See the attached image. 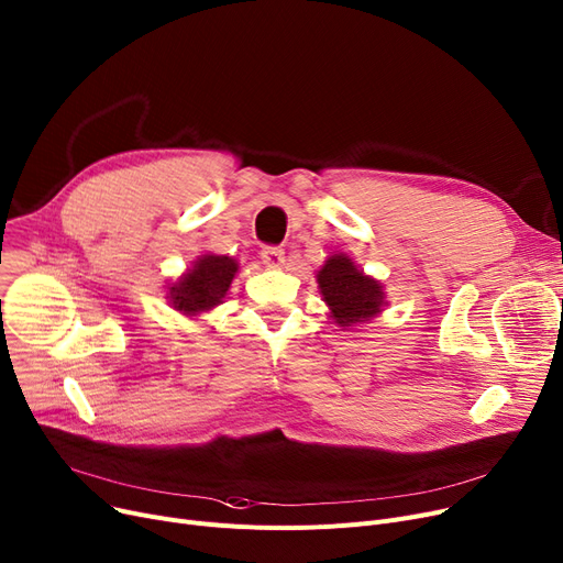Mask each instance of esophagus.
Returning a JSON list of instances; mask_svg holds the SVG:
<instances>
[{"mask_svg":"<svg viewBox=\"0 0 563 563\" xmlns=\"http://www.w3.org/2000/svg\"><path fill=\"white\" fill-rule=\"evenodd\" d=\"M262 262L269 266V269H280V266L285 264V251L280 246H266L262 249Z\"/></svg>","mask_w":563,"mask_h":563,"instance_id":"1","label":"esophagus"}]
</instances>
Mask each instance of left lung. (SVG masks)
I'll return each mask as SVG.
<instances>
[{"label":"left lung","mask_w":563,"mask_h":563,"mask_svg":"<svg viewBox=\"0 0 563 563\" xmlns=\"http://www.w3.org/2000/svg\"><path fill=\"white\" fill-rule=\"evenodd\" d=\"M317 287L329 317L342 331L369 323L388 306L383 283L367 276L346 253H333L321 264Z\"/></svg>","instance_id":"obj_1"}]
</instances>
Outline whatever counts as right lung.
I'll return each instance as SVG.
<instances>
[{
  "instance_id": "right-lung-1",
  "label": "right lung",
  "mask_w": 563,
  "mask_h": 563,
  "mask_svg": "<svg viewBox=\"0 0 563 563\" xmlns=\"http://www.w3.org/2000/svg\"><path fill=\"white\" fill-rule=\"evenodd\" d=\"M236 272H240V262L234 257L214 253L198 255L180 278L168 283L166 299L180 314L200 317L223 303Z\"/></svg>"
}]
</instances>
